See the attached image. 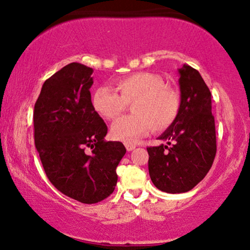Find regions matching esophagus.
<instances>
[{"instance_id": "34e87169", "label": "esophagus", "mask_w": 250, "mask_h": 250, "mask_svg": "<svg viewBox=\"0 0 250 250\" xmlns=\"http://www.w3.org/2000/svg\"><path fill=\"white\" fill-rule=\"evenodd\" d=\"M125 148H126V150H128V152H131V150L136 148V145H135V144H132V143H125Z\"/></svg>"}]
</instances>
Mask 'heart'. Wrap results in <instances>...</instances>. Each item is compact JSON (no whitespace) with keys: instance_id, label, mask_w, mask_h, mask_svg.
I'll list each match as a JSON object with an SVG mask.
<instances>
[{"instance_id":"obj_1","label":"heart","mask_w":250,"mask_h":250,"mask_svg":"<svg viewBox=\"0 0 250 250\" xmlns=\"http://www.w3.org/2000/svg\"><path fill=\"white\" fill-rule=\"evenodd\" d=\"M117 91L102 86L93 95L94 110L106 120H114L132 104V115L119 119L112 125L111 135L121 142H135L149 132L164 131L174 124L181 110L177 89L167 86L159 75L138 72L117 82Z\"/></svg>"}]
</instances>
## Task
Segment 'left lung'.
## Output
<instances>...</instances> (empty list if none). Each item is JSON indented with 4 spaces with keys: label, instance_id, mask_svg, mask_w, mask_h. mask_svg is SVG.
Returning <instances> with one entry per match:
<instances>
[{
    "label": "left lung",
    "instance_id": "1",
    "mask_svg": "<svg viewBox=\"0 0 250 250\" xmlns=\"http://www.w3.org/2000/svg\"><path fill=\"white\" fill-rule=\"evenodd\" d=\"M181 110L159 137L167 145L148 147V171L154 186L168 194L191 190L205 178L216 154L212 96L200 73L190 65L178 70Z\"/></svg>",
    "mask_w": 250,
    "mask_h": 250
}]
</instances>
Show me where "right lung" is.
<instances>
[{"label": "right lung", "instance_id": "add662e5", "mask_svg": "<svg viewBox=\"0 0 250 250\" xmlns=\"http://www.w3.org/2000/svg\"><path fill=\"white\" fill-rule=\"evenodd\" d=\"M94 70L72 62L48 78L34 110L35 146L51 184L83 204L107 198L125 154L120 142H105V125L91 103ZM92 149L87 154L84 149Z\"/></svg>", "mask_w": 250, "mask_h": 250}]
</instances>
